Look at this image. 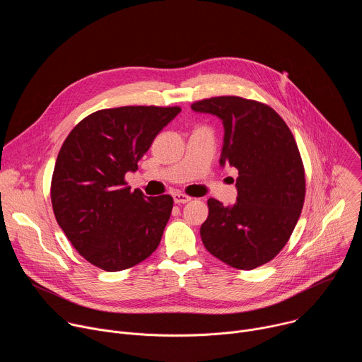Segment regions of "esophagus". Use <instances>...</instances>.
Instances as JSON below:
<instances>
[{
  "instance_id": "esophagus-1",
  "label": "esophagus",
  "mask_w": 362,
  "mask_h": 362,
  "mask_svg": "<svg viewBox=\"0 0 362 362\" xmlns=\"http://www.w3.org/2000/svg\"><path fill=\"white\" fill-rule=\"evenodd\" d=\"M172 196H173L175 203H177V204H183V203H187V202L190 200V197H189V196H186V194H183V193H179V192L173 193Z\"/></svg>"
}]
</instances>
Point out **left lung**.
I'll list each match as a JSON object with an SVG mask.
<instances>
[{
	"label": "left lung",
	"mask_w": 362,
	"mask_h": 362,
	"mask_svg": "<svg viewBox=\"0 0 362 362\" xmlns=\"http://www.w3.org/2000/svg\"><path fill=\"white\" fill-rule=\"evenodd\" d=\"M192 110L222 120L219 165L238 169L236 202L208 200L202 242L222 262L255 269L279 253L302 211L305 173L296 141L274 109L253 100L212 97Z\"/></svg>",
	"instance_id": "8db88e82"
}]
</instances>
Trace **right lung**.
<instances>
[{"label":"right lung","mask_w":362,"mask_h":362,"mask_svg":"<svg viewBox=\"0 0 362 362\" xmlns=\"http://www.w3.org/2000/svg\"><path fill=\"white\" fill-rule=\"evenodd\" d=\"M180 107L98 110L64 140L51 180L56 219L77 252L97 268H132L158 249L170 218L169 194L130 192L129 172Z\"/></svg>","instance_id":"add662e5"}]
</instances>
